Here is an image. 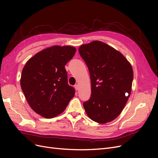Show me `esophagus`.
<instances>
[{
    "instance_id": "esophagus-1",
    "label": "esophagus",
    "mask_w": 158,
    "mask_h": 158,
    "mask_svg": "<svg viewBox=\"0 0 158 158\" xmlns=\"http://www.w3.org/2000/svg\"><path fill=\"white\" fill-rule=\"evenodd\" d=\"M74 88H75V89H76V90H78V89H79V85H78V84H76V85H75Z\"/></svg>"
}]
</instances>
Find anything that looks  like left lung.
<instances>
[{
    "label": "left lung",
    "mask_w": 158,
    "mask_h": 158,
    "mask_svg": "<svg viewBox=\"0 0 158 158\" xmlns=\"http://www.w3.org/2000/svg\"><path fill=\"white\" fill-rule=\"evenodd\" d=\"M89 69L91 97L83 103L88 117L105 124L122 112L132 91L133 70L121 52L105 43L94 41L78 49Z\"/></svg>",
    "instance_id": "1"
}]
</instances>
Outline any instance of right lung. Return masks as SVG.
Masks as SVG:
<instances>
[{"label":"right lung","instance_id":"obj_1","mask_svg":"<svg viewBox=\"0 0 158 158\" xmlns=\"http://www.w3.org/2000/svg\"><path fill=\"white\" fill-rule=\"evenodd\" d=\"M76 51L73 46H51L37 52L23 66L22 89L31 108L43 117L58 116L74 96L64 66Z\"/></svg>","mask_w":158,"mask_h":158}]
</instances>
